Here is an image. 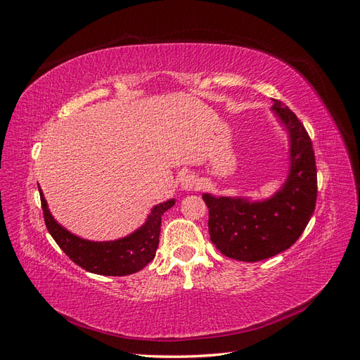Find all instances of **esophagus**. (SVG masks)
Segmentation results:
<instances>
[{
    "instance_id": "1",
    "label": "esophagus",
    "mask_w": 360,
    "mask_h": 360,
    "mask_svg": "<svg viewBox=\"0 0 360 360\" xmlns=\"http://www.w3.org/2000/svg\"><path fill=\"white\" fill-rule=\"evenodd\" d=\"M181 187H182V190H186V191L196 190L199 187V179H198L196 174L190 173V174H187V176H184L182 181H181Z\"/></svg>"
}]
</instances>
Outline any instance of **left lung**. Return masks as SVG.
Wrapping results in <instances>:
<instances>
[{
	"label": "left lung",
	"instance_id": "8db88e82",
	"mask_svg": "<svg viewBox=\"0 0 360 360\" xmlns=\"http://www.w3.org/2000/svg\"><path fill=\"white\" fill-rule=\"evenodd\" d=\"M271 112L288 139V170L269 198L214 196L203 193L210 210L211 241L228 258L256 262L281 253L299 240L316 202V169L309 136L294 112L273 99Z\"/></svg>",
	"mask_w": 360,
	"mask_h": 360
}]
</instances>
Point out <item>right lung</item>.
<instances>
[{
	"instance_id": "add662e5",
	"label": "right lung",
	"mask_w": 360,
	"mask_h": 360,
	"mask_svg": "<svg viewBox=\"0 0 360 360\" xmlns=\"http://www.w3.org/2000/svg\"><path fill=\"white\" fill-rule=\"evenodd\" d=\"M45 224L58 248L81 269L102 276H127L140 271L153 258L160 244L161 215L170 210L174 200L153 205L145 223L136 231L116 240L91 241L81 238L63 228L51 214L46 199L39 187Z\"/></svg>"
}]
</instances>
